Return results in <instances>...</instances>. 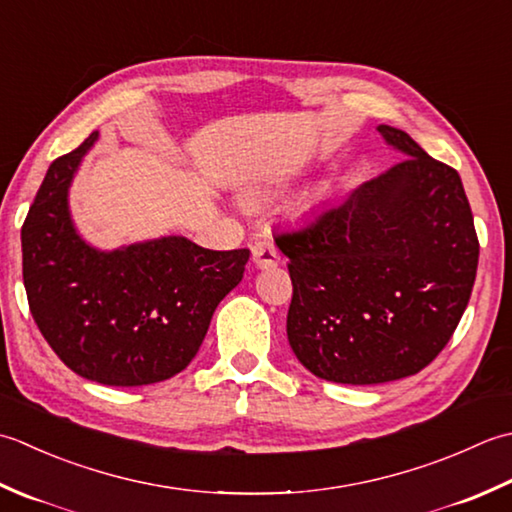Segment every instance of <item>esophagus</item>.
I'll return each instance as SVG.
<instances>
[{"mask_svg":"<svg viewBox=\"0 0 512 512\" xmlns=\"http://www.w3.org/2000/svg\"><path fill=\"white\" fill-rule=\"evenodd\" d=\"M252 260L254 265L265 269V267H276L280 263V254L276 245L271 241H258L252 245Z\"/></svg>","mask_w":512,"mask_h":512,"instance_id":"1","label":"esophagus"}]
</instances>
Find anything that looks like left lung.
Returning a JSON list of instances; mask_svg holds the SVG:
<instances>
[{
  "instance_id": "1",
  "label": "left lung",
  "mask_w": 512,
  "mask_h": 512,
  "mask_svg": "<svg viewBox=\"0 0 512 512\" xmlns=\"http://www.w3.org/2000/svg\"><path fill=\"white\" fill-rule=\"evenodd\" d=\"M378 132L406 159L274 236L294 285L291 349L302 367L340 384H382L431 364L460 325L477 274L460 174L404 130Z\"/></svg>"
}]
</instances>
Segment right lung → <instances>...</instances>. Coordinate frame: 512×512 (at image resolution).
Listing matches in <instances>:
<instances>
[{
    "label": "right lung",
    "instance_id": "1",
    "mask_svg": "<svg viewBox=\"0 0 512 512\" xmlns=\"http://www.w3.org/2000/svg\"><path fill=\"white\" fill-rule=\"evenodd\" d=\"M92 132L50 163L22 227L24 287L41 336L77 375L141 387L183 371L218 307L241 283L249 249L214 252L183 236L99 252L77 234L68 187Z\"/></svg>",
    "mask_w": 512,
    "mask_h": 512
}]
</instances>
